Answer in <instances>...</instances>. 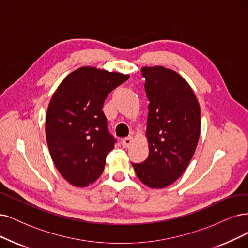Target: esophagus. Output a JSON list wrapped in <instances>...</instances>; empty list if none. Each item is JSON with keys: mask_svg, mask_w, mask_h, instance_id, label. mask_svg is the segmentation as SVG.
Wrapping results in <instances>:
<instances>
[{"mask_svg": "<svg viewBox=\"0 0 248 248\" xmlns=\"http://www.w3.org/2000/svg\"><path fill=\"white\" fill-rule=\"evenodd\" d=\"M132 141H133V137L132 136H128V137L123 138L122 141H121V144H122V146L124 148H127V147H129L131 145Z\"/></svg>", "mask_w": 248, "mask_h": 248, "instance_id": "34e87169", "label": "esophagus"}]
</instances>
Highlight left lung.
<instances>
[{
	"mask_svg": "<svg viewBox=\"0 0 248 248\" xmlns=\"http://www.w3.org/2000/svg\"><path fill=\"white\" fill-rule=\"evenodd\" d=\"M141 72L150 101V155L132 165L143 184L164 188L174 183L191 161L201 133V108L191 87L177 72L163 66L143 67Z\"/></svg>",
	"mask_w": 248,
	"mask_h": 248,
	"instance_id": "left-lung-1",
	"label": "left lung"
}]
</instances>
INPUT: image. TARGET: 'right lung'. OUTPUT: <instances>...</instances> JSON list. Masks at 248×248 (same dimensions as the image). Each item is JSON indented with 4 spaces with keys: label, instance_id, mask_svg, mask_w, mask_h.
Returning <instances> with one entry per match:
<instances>
[{
    "label": "right lung",
    "instance_id": "add662e5",
    "mask_svg": "<svg viewBox=\"0 0 248 248\" xmlns=\"http://www.w3.org/2000/svg\"><path fill=\"white\" fill-rule=\"evenodd\" d=\"M128 78L81 67L55 92L46 117V142L56 168L70 184L85 187L102 175L106 156L116 143L103 106L108 94Z\"/></svg>",
    "mask_w": 248,
    "mask_h": 248
}]
</instances>
